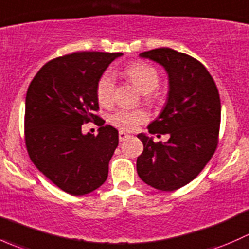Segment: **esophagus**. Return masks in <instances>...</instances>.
I'll return each mask as SVG.
<instances>
[{
	"label": "esophagus",
	"mask_w": 249,
	"mask_h": 249,
	"mask_svg": "<svg viewBox=\"0 0 249 249\" xmlns=\"http://www.w3.org/2000/svg\"><path fill=\"white\" fill-rule=\"evenodd\" d=\"M130 137V135L127 134V132H125V131H119V141L120 142H123V141H125L126 139H129Z\"/></svg>",
	"instance_id": "1"
}]
</instances>
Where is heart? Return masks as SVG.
<instances>
[{
  "label": "heart",
  "instance_id": "b5f03b06",
  "mask_svg": "<svg viewBox=\"0 0 249 249\" xmlns=\"http://www.w3.org/2000/svg\"><path fill=\"white\" fill-rule=\"evenodd\" d=\"M125 74L130 82L142 94H150L159 87L160 77L157 69L145 62H134L125 69ZM115 78L112 72L107 71L102 74L97 83L96 96L104 106L112 104L114 97ZM110 123L122 130L132 131L139 125L147 120V113L142 109H119L113 113L109 118Z\"/></svg>",
  "mask_w": 249,
  "mask_h": 249
}]
</instances>
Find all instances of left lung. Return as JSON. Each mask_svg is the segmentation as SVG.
Segmentation results:
<instances>
[{"label": "left lung", "instance_id": "obj_1", "mask_svg": "<svg viewBox=\"0 0 249 249\" xmlns=\"http://www.w3.org/2000/svg\"><path fill=\"white\" fill-rule=\"evenodd\" d=\"M161 65L169 76V97L159 117L148 125L149 134L169 135L155 143L139 134L143 143L137 173L144 183L172 192L192 182L206 166L218 144L220 99L217 85L200 61L170 48L140 54Z\"/></svg>", "mask_w": 249, "mask_h": 249}]
</instances>
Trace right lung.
I'll use <instances>...</instances> for the list:
<instances>
[{
  "mask_svg": "<svg viewBox=\"0 0 249 249\" xmlns=\"http://www.w3.org/2000/svg\"><path fill=\"white\" fill-rule=\"evenodd\" d=\"M123 53L79 52L47 62L35 76L25 100V143L35 166L56 187L85 195L101 187L119 143L118 130L95 114L96 88L110 62ZM102 126L83 135L84 122Z\"/></svg>",
  "mask_w": 249,
  "mask_h": 249,
  "instance_id": "right-lung-1",
  "label": "right lung"
}]
</instances>
